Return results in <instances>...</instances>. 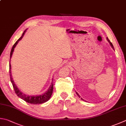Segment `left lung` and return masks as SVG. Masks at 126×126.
<instances>
[{"mask_svg": "<svg viewBox=\"0 0 126 126\" xmlns=\"http://www.w3.org/2000/svg\"><path fill=\"white\" fill-rule=\"evenodd\" d=\"M106 39H107V41L109 42V43H110V46H111V48H112L113 50H114V48H113V45H112V43H111V42L110 41V40H109V39H108V38L107 37V38H106ZM76 94H77V95L78 96H79V98H80V96H79V95H78V93L77 92H76ZM81 100H83V99L82 98H81Z\"/></svg>", "mask_w": 126, "mask_h": 126, "instance_id": "8db88e82", "label": "left lung"}]
</instances>
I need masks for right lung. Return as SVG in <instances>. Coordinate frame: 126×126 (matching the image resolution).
<instances>
[{
    "label": "right lung",
    "mask_w": 126,
    "mask_h": 126,
    "mask_svg": "<svg viewBox=\"0 0 126 126\" xmlns=\"http://www.w3.org/2000/svg\"><path fill=\"white\" fill-rule=\"evenodd\" d=\"M26 30L23 33H22V36H21L20 38H19L17 41L16 42V43L13 47V48L11 49V50L10 52V63H9V73H10V80H11V82L12 83V84H13V88L14 89V91H15V93L16 95L20 98L21 99H23V100H25V101L27 102L28 103L30 104H42L44 103H46L47 101H48L52 95V93H53V81L52 79L51 81V83L50 86L49 87V89H48L46 92H45L44 93L41 95H26L24 93L21 92L20 90L18 89L17 86L15 85V82H14V80L12 78V75H11V64H10V59L12 57V55H13V53L14 50V48H15V47L16 46V45L17 44L18 42L21 40V39L22 38L23 35H24L25 32H26Z\"/></svg>",
    "instance_id": "obj_1"
}]
</instances>
